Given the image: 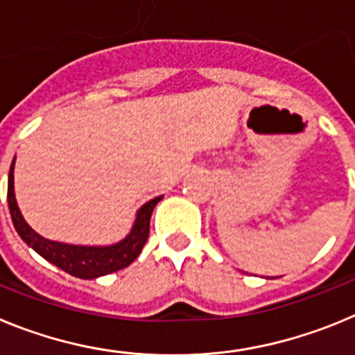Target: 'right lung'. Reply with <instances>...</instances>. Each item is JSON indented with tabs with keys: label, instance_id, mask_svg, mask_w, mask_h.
<instances>
[{
	"label": "right lung",
	"instance_id": "obj_1",
	"mask_svg": "<svg viewBox=\"0 0 355 355\" xmlns=\"http://www.w3.org/2000/svg\"><path fill=\"white\" fill-rule=\"evenodd\" d=\"M14 167L15 158L10 165V172H8V193H6L12 222L24 243L37 254H40L46 261L53 263L74 277L97 279L101 275H108L112 272L126 268L139 258V254L146 245L147 236H149L150 215H153L155 206L163 199L162 196L147 200L142 208H139L131 231L117 243H112V245H72V243H64V241L48 240L28 225L23 213L19 209L17 200H15Z\"/></svg>",
	"mask_w": 355,
	"mask_h": 355
}]
</instances>
